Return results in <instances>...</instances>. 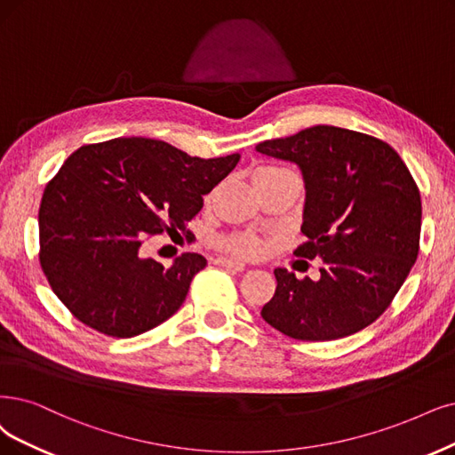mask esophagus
<instances>
[{"label": "esophagus", "instance_id": "1", "mask_svg": "<svg viewBox=\"0 0 455 455\" xmlns=\"http://www.w3.org/2000/svg\"><path fill=\"white\" fill-rule=\"evenodd\" d=\"M217 266H225V267H230V270H236V272H242L245 270V264L240 262V260H234V259H227V257H219L215 260Z\"/></svg>", "mask_w": 455, "mask_h": 455}]
</instances>
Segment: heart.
Segmentation results:
<instances>
[{"label": "heart", "instance_id": "heart-1", "mask_svg": "<svg viewBox=\"0 0 455 455\" xmlns=\"http://www.w3.org/2000/svg\"><path fill=\"white\" fill-rule=\"evenodd\" d=\"M284 171L275 166H259L255 168L253 172V181L257 180H266V178H272L275 174H281ZM223 247L228 251V253L236 255V257H243V259H257L264 253V242L253 234H232L225 242Z\"/></svg>", "mask_w": 455, "mask_h": 455}]
</instances>
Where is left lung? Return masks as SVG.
<instances>
[{"label":"left lung","instance_id":"8db88e82","mask_svg":"<svg viewBox=\"0 0 455 455\" xmlns=\"http://www.w3.org/2000/svg\"><path fill=\"white\" fill-rule=\"evenodd\" d=\"M257 151L301 171L307 242L294 255L324 262L316 281L275 267L264 321L299 341L341 339L375 323L419 249L422 200L407 164L386 142L333 125L260 142Z\"/></svg>","mask_w":455,"mask_h":455}]
</instances>
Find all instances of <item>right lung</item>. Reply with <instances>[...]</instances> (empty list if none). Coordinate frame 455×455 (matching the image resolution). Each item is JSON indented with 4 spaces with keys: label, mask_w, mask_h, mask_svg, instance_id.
<instances>
[{
    "label": "right lung",
    "mask_w": 455,
    "mask_h": 455,
    "mask_svg": "<svg viewBox=\"0 0 455 455\" xmlns=\"http://www.w3.org/2000/svg\"><path fill=\"white\" fill-rule=\"evenodd\" d=\"M240 154L200 159L163 140L129 137L78 148L46 185L39 208L41 267L80 323L134 338L171 318L206 266L142 257L148 236L185 230L204 195Z\"/></svg>",
    "instance_id": "obj_1"
}]
</instances>
